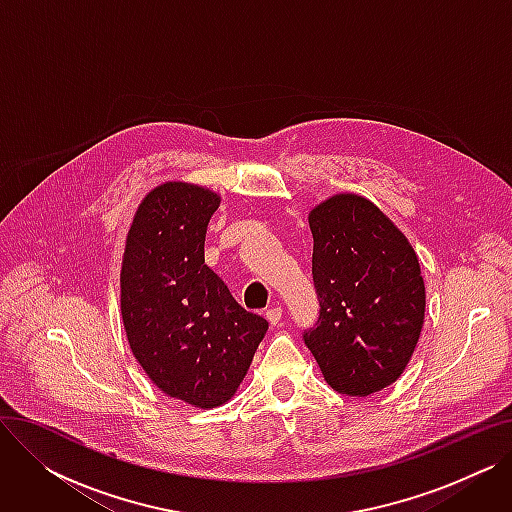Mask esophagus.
<instances>
[{
  "label": "esophagus",
  "instance_id": "obj_1",
  "mask_svg": "<svg viewBox=\"0 0 512 512\" xmlns=\"http://www.w3.org/2000/svg\"><path fill=\"white\" fill-rule=\"evenodd\" d=\"M265 319L270 321L272 326L280 324V321H282V307H272V309H267V311H265Z\"/></svg>",
  "mask_w": 512,
  "mask_h": 512
}]
</instances>
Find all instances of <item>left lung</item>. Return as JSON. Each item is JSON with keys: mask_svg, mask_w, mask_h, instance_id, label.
<instances>
[{"mask_svg": "<svg viewBox=\"0 0 512 512\" xmlns=\"http://www.w3.org/2000/svg\"><path fill=\"white\" fill-rule=\"evenodd\" d=\"M315 328L303 334L326 382L348 396H369L405 371L425 317L419 259L380 207L353 193L309 213Z\"/></svg>", "mask_w": 512, "mask_h": 512, "instance_id": "1", "label": "left lung"}]
</instances>
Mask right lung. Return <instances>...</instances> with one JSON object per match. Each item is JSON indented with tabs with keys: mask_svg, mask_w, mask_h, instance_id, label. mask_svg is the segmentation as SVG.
<instances>
[{
	"mask_svg": "<svg viewBox=\"0 0 512 512\" xmlns=\"http://www.w3.org/2000/svg\"><path fill=\"white\" fill-rule=\"evenodd\" d=\"M218 207L209 188L155 186L134 213L120 272L132 355L161 392L199 409L234 396L267 332V321L242 309L205 265V232Z\"/></svg>",
	"mask_w": 512,
	"mask_h": 512,
	"instance_id": "obj_1",
	"label": "right lung"
}]
</instances>
